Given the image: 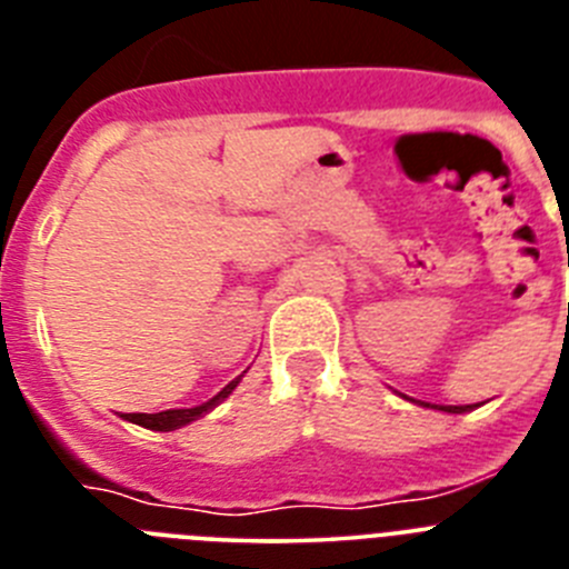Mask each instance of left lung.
Returning <instances> with one entry per match:
<instances>
[{
    "mask_svg": "<svg viewBox=\"0 0 569 569\" xmlns=\"http://www.w3.org/2000/svg\"><path fill=\"white\" fill-rule=\"evenodd\" d=\"M467 407H470V405H465V407H453V405H447V407H439V410H447V413H465Z\"/></svg>",
    "mask_w": 569,
    "mask_h": 569,
    "instance_id": "1",
    "label": "left lung"
}]
</instances>
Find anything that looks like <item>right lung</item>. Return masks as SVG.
<instances>
[{
  "label": "right lung",
  "instance_id": "add662e5",
  "mask_svg": "<svg viewBox=\"0 0 569 569\" xmlns=\"http://www.w3.org/2000/svg\"><path fill=\"white\" fill-rule=\"evenodd\" d=\"M236 385H239V379L230 381L228 387H222V390H219V393H216L210 401H204V405H199V407H190V410H162V413H124V419L133 421V425L148 427V430H164V433H168V430H176V427L190 425V421H196L199 416L208 413V410H213L219 401H224L230 393H233Z\"/></svg>",
  "mask_w": 569,
  "mask_h": 569
}]
</instances>
